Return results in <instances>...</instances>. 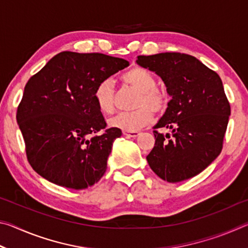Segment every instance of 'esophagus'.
<instances>
[{"instance_id": "34e87169", "label": "esophagus", "mask_w": 248, "mask_h": 248, "mask_svg": "<svg viewBox=\"0 0 248 248\" xmlns=\"http://www.w3.org/2000/svg\"><path fill=\"white\" fill-rule=\"evenodd\" d=\"M124 134L129 138H137L140 134V132L139 131H124Z\"/></svg>"}]
</instances>
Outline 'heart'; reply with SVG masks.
Listing matches in <instances>:
<instances>
[{
	"mask_svg": "<svg viewBox=\"0 0 248 248\" xmlns=\"http://www.w3.org/2000/svg\"><path fill=\"white\" fill-rule=\"evenodd\" d=\"M121 81L138 92L134 107L131 112H120L109 120V125L123 131H137L148 125L153 119V114H161L166 109L167 96L156 89V78L149 70L134 66L121 75ZM94 102L98 110L104 115L114 110V85L109 78L103 79L94 90Z\"/></svg>",
	"mask_w": 248,
	"mask_h": 248,
	"instance_id": "b5f03b06",
	"label": "heart"
}]
</instances>
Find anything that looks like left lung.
Here are the masks:
<instances>
[{
	"label": "left lung",
	"mask_w": 248,
	"mask_h": 248,
	"mask_svg": "<svg viewBox=\"0 0 248 248\" xmlns=\"http://www.w3.org/2000/svg\"><path fill=\"white\" fill-rule=\"evenodd\" d=\"M137 63L156 73L171 97L154 125L155 144L146 156L151 170L169 183L194 177L223 146L231 107L220 77L197 58L179 52L139 56ZM158 127L170 128L172 136L159 134Z\"/></svg>",
	"instance_id": "obj_1"
}]
</instances>
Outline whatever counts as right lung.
Wrapping results in <instances>:
<instances>
[{"mask_svg": "<svg viewBox=\"0 0 248 248\" xmlns=\"http://www.w3.org/2000/svg\"><path fill=\"white\" fill-rule=\"evenodd\" d=\"M128 65L103 53L63 51L28 79L16 119L29 164L41 177L71 189H85L103 177L121 130L106 129L94 90Z\"/></svg>", "mask_w": 248, "mask_h": 248, "instance_id": "obj_1", "label": "right lung"}]
</instances>
